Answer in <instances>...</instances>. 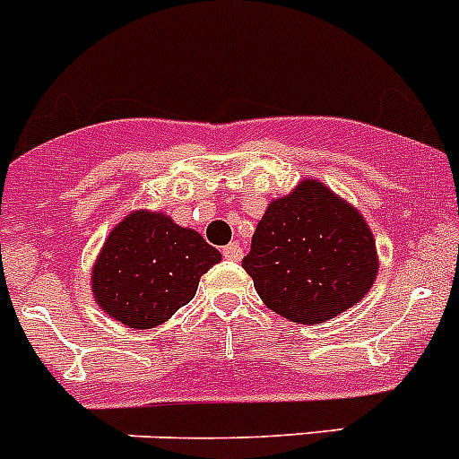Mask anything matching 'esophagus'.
I'll list each match as a JSON object with an SVG mask.
<instances>
[{
	"label": "esophagus",
	"instance_id": "1",
	"mask_svg": "<svg viewBox=\"0 0 459 459\" xmlns=\"http://www.w3.org/2000/svg\"><path fill=\"white\" fill-rule=\"evenodd\" d=\"M222 257L230 259V262H241L243 248L238 246V243H230V246H225V248H222Z\"/></svg>",
	"mask_w": 459,
	"mask_h": 459
}]
</instances>
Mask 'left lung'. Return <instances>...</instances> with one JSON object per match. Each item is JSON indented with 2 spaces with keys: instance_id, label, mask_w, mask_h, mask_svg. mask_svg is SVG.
Listing matches in <instances>:
<instances>
[{
  "instance_id": "1",
  "label": "left lung",
  "mask_w": 459,
  "mask_h": 459,
  "mask_svg": "<svg viewBox=\"0 0 459 459\" xmlns=\"http://www.w3.org/2000/svg\"><path fill=\"white\" fill-rule=\"evenodd\" d=\"M243 269L271 310L312 326L356 306L375 285L379 259L359 211L306 179L271 202Z\"/></svg>"
}]
</instances>
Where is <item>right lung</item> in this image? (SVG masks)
<instances>
[{"label":"right lung","mask_w":459,"mask_h":459,"mask_svg":"<svg viewBox=\"0 0 459 459\" xmlns=\"http://www.w3.org/2000/svg\"><path fill=\"white\" fill-rule=\"evenodd\" d=\"M221 253L158 211H133L109 232L91 271L96 303L128 328H153L193 301Z\"/></svg>","instance_id":"add662e5"}]
</instances>
